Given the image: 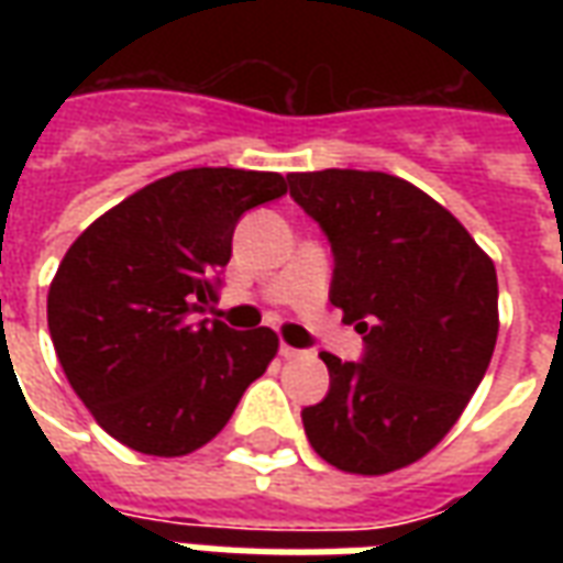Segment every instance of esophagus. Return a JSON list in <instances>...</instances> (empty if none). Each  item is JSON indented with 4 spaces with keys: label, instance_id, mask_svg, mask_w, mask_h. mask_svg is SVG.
I'll use <instances>...</instances> for the list:
<instances>
[{
    "label": "esophagus",
    "instance_id": "1",
    "mask_svg": "<svg viewBox=\"0 0 563 563\" xmlns=\"http://www.w3.org/2000/svg\"><path fill=\"white\" fill-rule=\"evenodd\" d=\"M280 355L283 358H298L301 350H295V346H289V343H280Z\"/></svg>",
    "mask_w": 563,
    "mask_h": 563
}]
</instances>
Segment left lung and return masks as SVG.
<instances>
[{"mask_svg":"<svg viewBox=\"0 0 563 563\" xmlns=\"http://www.w3.org/2000/svg\"><path fill=\"white\" fill-rule=\"evenodd\" d=\"M289 196L334 253L331 305L355 322L362 362L319 353L329 395L301 410L338 471L379 476L431 452L483 383L497 341V274L443 205L395 174H289Z\"/></svg>","mask_w":563,"mask_h":563,"instance_id":"1","label":"left lung"}]
</instances>
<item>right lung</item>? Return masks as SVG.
<instances>
[{
	"mask_svg": "<svg viewBox=\"0 0 563 563\" xmlns=\"http://www.w3.org/2000/svg\"><path fill=\"white\" fill-rule=\"evenodd\" d=\"M280 196L277 172H174L68 246L47 292L51 341L71 389L123 446L196 452L277 355L271 329L198 317L217 301L238 220Z\"/></svg>",
	"mask_w": 563,
	"mask_h": 563,
	"instance_id": "right-lung-1",
	"label": "right lung"
}]
</instances>
